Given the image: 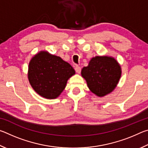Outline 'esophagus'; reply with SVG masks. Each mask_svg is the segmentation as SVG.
I'll return each mask as SVG.
<instances>
[{
	"label": "esophagus",
	"instance_id": "1",
	"mask_svg": "<svg viewBox=\"0 0 148 148\" xmlns=\"http://www.w3.org/2000/svg\"><path fill=\"white\" fill-rule=\"evenodd\" d=\"M75 71L77 72V73L79 74L81 72V67L79 66H75Z\"/></svg>",
	"mask_w": 148,
	"mask_h": 148
}]
</instances>
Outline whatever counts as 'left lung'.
Wrapping results in <instances>:
<instances>
[{
  "label": "left lung",
  "instance_id": "obj_1",
  "mask_svg": "<svg viewBox=\"0 0 148 148\" xmlns=\"http://www.w3.org/2000/svg\"><path fill=\"white\" fill-rule=\"evenodd\" d=\"M87 86L92 93L102 97L115 89L121 76V68L114 57L95 56L81 72Z\"/></svg>",
  "mask_w": 148,
  "mask_h": 148
}]
</instances>
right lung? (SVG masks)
I'll use <instances>...</instances> for the list:
<instances>
[{"label": "right lung", "mask_w": 148, "mask_h": 148, "mask_svg": "<svg viewBox=\"0 0 148 148\" xmlns=\"http://www.w3.org/2000/svg\"><path fill=\"white\" fill-rule=\"evenodd\" d=\"M75 74L69 62L47 51L38 52L29 64L30 84L40 96L47 99L57 98L63 91L68 79Z\"/></svg>", "instance_id": "add662e5"}]
</instances>
